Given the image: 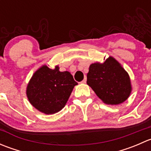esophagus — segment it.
<instances>
[{
  "mask_svg": "<svg viewBox=\"0 0 151 151\" xmlns=\"http://www.w3.org/2000/svg\"><path fill=\"white\" fill-rule=\"evenodd\" d=\"M86 80H87L86 77H85V78L83 79V80L81 82V83H86Z\"/></svg>",
  "mask_w": 151,
  "mask_h": 151,
  "instance_id": "esophagus-1",
  "label": "esophagus"
}]
</instances>
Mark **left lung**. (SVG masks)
<instances>
[{
	"instance_id": "8db88e82",
	"label": "left lung",
	"mask_w": 151,
	"mask_h": 151,
	"mask_svg": "<svg viewBox=\"0 0 151 151\" xmlns=\"http://www.w3.org/2000/svg\"><path fill=\"white\" fill-rule=\"evenodd\" d=\"M87 84L107 104L123 103L132 91L129 74L112 57L108 58L104 63H96L90 66Z\"/></svg>"
}]
</instances>
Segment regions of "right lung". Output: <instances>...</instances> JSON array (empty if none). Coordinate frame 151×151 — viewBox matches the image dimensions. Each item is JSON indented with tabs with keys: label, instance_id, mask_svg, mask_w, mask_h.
<instances>
[{
	"label": "right lung",
	"instance_id": "right-lung-1",
	"mask_svg": "<svg viewBox=\"0 0 151 151\" xmlns=\"http://www.w3.org/2000/svg\"><path fill=\"white\" fill-rule=\"evenodd\" d=\"M77 85L68 71L51 69L47 66L36 71L27 87V96L35 108L45 114H54L66 105L73 88Z\"/></svg>",
	"mask_w": 151,
	"mask_h": 151
}]
</instances>
